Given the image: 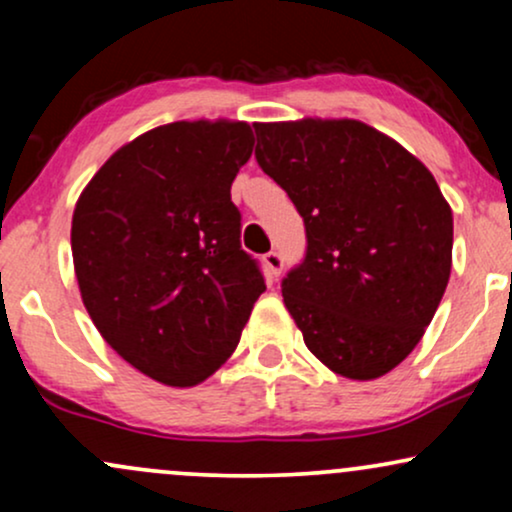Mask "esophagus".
<instances>
[{
    "mask_svg": "<svg viewBox=\"0 0 512 512\" xmlns=\"http://www.w3.org/2000/svg\"><path fill=\"white\" fill-rule=\"evenodd\" d=\"M262 262H264V269H267V274L272 276V279H276V276L281 274V267H284V260H281V255L276 250L267 252V255L262 257Z\"/></svg>",
    "mask_w": 512,
    "mask_h": 512,
    "instance_id": "obj_1",
    "label": "esophagus"
}]
</instances>
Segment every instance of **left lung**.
I'll list each match as a JSON object with an SVG mask.
<instances>
[{"instance_id": "left-lung-1", "label": "left lung", "mask_w": 512, "mask_h": 512, "mask_svg": "<svg viewBox=\"0 0 512 512\" xmlns=\"http://www.w3.org/2000/svg\"><path fill=\"white\" fill-rule=\"evenodd\" d=\"M255 158L303 216L305 260L281 281L303 342L349 380L421 342L452 267V211L402 144L358 120L260 122Z\"/></svg>"}]
</instances>
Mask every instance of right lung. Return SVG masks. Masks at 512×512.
Wrapping results in <instances>:
<instances>
[{
	"label": "right lung",
	"mask_w": 512,
	"mask_h": 512,
	"mask_svg": "<svg viewBox=\"0 0 512 512\" xmlns=\"http://www.w3.org/2000/svg\"><path fill=\"white\" fill-rule=\"evenodd\" d=\"M252 146L248 122H170L117 149L76 202L81 301L105 342L163 385L219 370L267 289L231 202Z\"/></svg>",
	"instance_id": "1"
}]
</instances>
